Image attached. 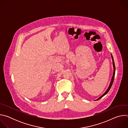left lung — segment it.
<instances>
[{
  "instance_id": "obj_1",
  "label": "left lung",
  "mask_w": 128,
  "mask_h": 128,
  "mask_svg": "<svg viewBox=\"0 0 128 128\" xmlns=\"http://www.w3.org/2000/svg\"><path fill=\"white\" fill-rule=\"evenodd\" d=\"M111 55H112V64H113V67H114V73H113V76H112V80H111V82H110V84H109V86H108V88L107 89V90H106V92L101 96V97H100L98 99H97V100H99V99H100L101 98H102L104 96H105L108 92V91L110 89V88H111V87H112V84H113V82H114V76H115V72H116V67H115V64H114V58H113V57H112V54H111Z\"/></svg>"
}]
</instances>
